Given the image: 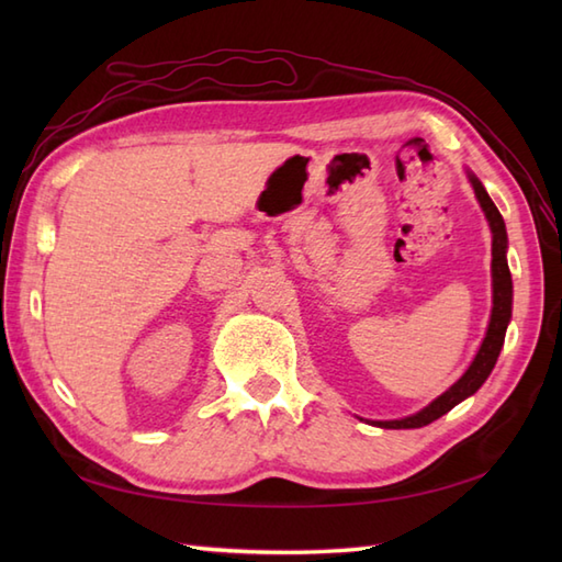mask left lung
I'll return each instance as SVG.
<instances>
[{"mask_svg": "<svg viewBox=\"0 0 562 562\" xmlns=\"http://www.w3.org/2000/svg\"><path fill=\"white\" fill-rule=\"evenodd\" d=\"M471 183L475 190V198H479L485 217H487V222H491V229H493V316H491V326H487L485 340L481 345L479 355H475L473 364L465 369V374L457 381V384H453L447 393H441L437 401L429 403L425 411L415 413L411 417H403V420L376 423L379 427L411 429V427H423V425L435 423L437 417L449 413L453 405L461 403L463 398H469L471 393H475L483 386V381L493 372L499 350H503L505 330H507V324L512 318V274H509V266H507L505 220H503V214L497 212L491 195L485 193V188L479 178L471 176Z\"/></svg>", "mask_w": 562, "mask_h": 562, "instance_id": "8db88e82", "label": "left lung"}]
</instances>
